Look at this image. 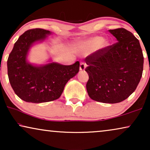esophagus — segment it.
I'll use <instances>...</instances> for the list:
<instances>
[{
	"mask_svg": "<svg viewBox=\"0 0 150 150\" xmlns=\"http://www.w3.org/2000/svg\"><path fill=\"white\" fill-rule=\"evenodd\" d=\"M86 66H87V65H86L85 63L81 62V64H80V70L84 71L86 68Z\"/></svg>",
	"mask_w": 150,
	"mask_h": 150,
	"instance_id": "obj_1",
	"label": "esophagus"
}]
</instances>
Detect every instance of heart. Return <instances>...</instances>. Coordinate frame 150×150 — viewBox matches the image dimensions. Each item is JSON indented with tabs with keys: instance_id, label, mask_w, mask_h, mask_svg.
Segmentation results:
<instances>
[{
	"instance_id": "obj_1",
	"label": "heart",
	"mask_w": 150,
	"mask_h": 150,
	"mask_svg": "<svg viewBox=\"0 0 150 150\" xmlns=\"http://www.w3.org/2000/svg\"><path fill=\"white\" fill-rule=\"evenodd\" d=\"M87 45L91 47H96L100 46L101 48H104L108 46L107 41H103L102 37H94L87 41Z\"/></svg>"
}]
</instances>
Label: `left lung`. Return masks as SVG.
Instances as JSON below:
<instances>
[{
    "label": "left lung",
    "mask_w": 150,
    "mask_h": 150,
    "mask_svg": "<svg viewBox=\"0 0 150 150\" xmlns=\"http://www.w3.org/2000/svg\"><path fill=\"white\" fill-rule=\"evenodd\" d=\"M108 31L117 42L86 57V88L92 100L115 104L137 89L143 74V54L139 41L131 32L124 28Z\"/></svg>",
    "instance_id": "1"
}]
</instances>
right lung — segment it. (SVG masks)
I'll list each match as a JSON object with an SVG mask.
<instances>
[{
	"instance_id": "add662e5",
	"label": "right lung",
	"mask_w": 150,
	"mask_h": 150,
	"mask_svg": "<svg viewBox=\"0 0 150 150\" xmlns=\"http://www.w3.org/2000/svg\"><path fill=\"white\" fill-rule=\"evenodd\" d=\"M51 33L42 28L26 30L18 38L8 57L9 83L16 95L25 102L42 103L58 99L66 83L79 71V61L70 65L55 62L37 65L28 62L30 47Z\"/></svg>"
}]
</instances>
